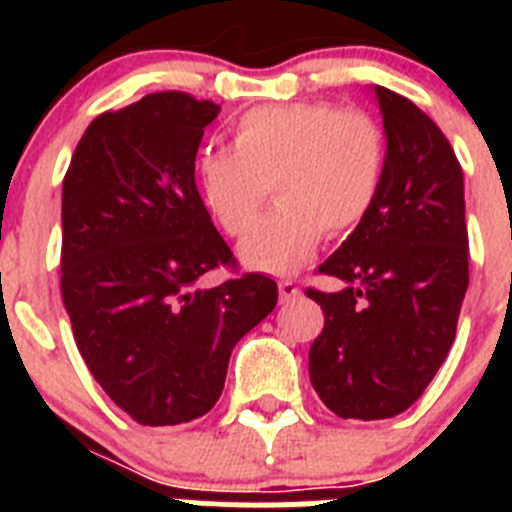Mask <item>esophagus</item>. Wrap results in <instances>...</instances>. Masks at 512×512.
<instances>
[{
	"label": "esophagus",
	"instance_id": "1",
	"mask_svg": "<svg viewBox=\"0 0 512 512\" xmlns=\"http://www.w3.org/2000/svg\"><path fill=\"white\" fill-rule=\"evenodd\" d=\"M297 295H300V287L295 282H279V300L292 302Z\"/></svg>",
	"mask_w": 512,
	"mask_h": 512
}]
</instances>
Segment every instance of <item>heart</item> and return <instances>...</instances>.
Masks as SVG:
<instances>
[{
	"instance_id": "heart-1",
	"label": "heart",
	"mask_w": 512,
	"mask_h": 512,
	"mask_svg": "<svg viewBox=\"0 0 512 512\" xmlns=\"http://www.w3.org/2000/svg\"><path fill=\"white\" fill-rule=\"evenodd\" d=\"M387 174V135L369 112L333 102L256 107L238 117L230 151L197 161L202 200L230 238L259 223L266 197L277 207L241 246L251 269L289 274L320 238H341L377 205Z\"/></svg>"
}]
</instances>
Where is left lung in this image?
Segmentation results:
<instances>
[{"mask_svg":"<svg viewBox=\"0 0 512 512\" xmlns=\"http://www.w3.org/2000/svg\"><path fill=\"white\" fill-rule=\"evenodd\" d=\"M387 133L377 205L305 289L325 315L310 346V382L338 418H395L436 377L469 287L464 176L436 122L408 97L374 87Z\"/></svg>","mask_w":512,"mask_h":512,"instance_id":"1","label":"left lung"}]
</instances>
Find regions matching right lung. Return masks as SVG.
<instances>
[{
	"label": "right lung",
	"instance_id": "obj_1",
	"mask_svg": "<svg viewBox=\"0 0 512 512\" xmlns=\"http://www.w3.org/2000/svg\"><path fill=\"white\" fill-rule=\"evenodd\" d=\"M220 107L146 94L94 117L63 176L61 295L81 359L140 425L210 413L230 351L277 307V282L238 271L194 184Z\"/></svg>",
	"mask_w": 512,
	"mask_h": 512
}]
</instances>
